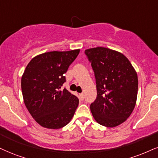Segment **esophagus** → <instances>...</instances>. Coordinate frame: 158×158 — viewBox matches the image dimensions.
Returning a JSON list of instances; mask_svg holds the SVG:
<instances>
[{"label":"esophagus","mask_w":158,"mask_h":158,"mask_svg":"<svg viewBox=\"0 0 158 158\" xmlns=\"http://www.w3.org/2000/svg\"><path fill=\"white\" fill-rule=\"evenodd\" d=\"M79 98H80V100H83V99H84V94H81L79 95Z\"/></svg>","instance_id":"obj_1"}]
</instances>
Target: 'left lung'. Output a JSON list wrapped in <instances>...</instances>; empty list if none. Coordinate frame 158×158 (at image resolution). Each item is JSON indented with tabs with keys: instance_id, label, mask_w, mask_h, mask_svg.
Segmentation results:
<instances>
[{
	"instance_id": "left-lung-1",
	"label": "left lung",
	"mask_w": 158,
	"mask_h": 158,
	"mask_svg": "<svg viewBox=\"0 0 158 158\" xmlns=\"http://www.w3.org/2000/svg\"><path fill=\"white\" fill-rule=\"evenodd\" d=\"M96 78L97 96L90 109L95 121L115 127L127 119L137 100L135 69L122 52L103 47L85 50Z\"/></svg>"
}]
</instances>
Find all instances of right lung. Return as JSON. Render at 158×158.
Returning a JSON list of instances; mask_svg holds the SVG:
<instances>
[{
	"instance_id": "right-lung-1",
	"label": "right lung",
	"mask_w": 158,
	"mask_h": 158,
	"mask_svg": "<svg viewBox=\"0 0 158 158\" xmlns=\"http://www.w3.org/2000/svg\"><path fill=\"white\" fill-rule=\"evenodd\" d=\"M80 49L50 51L36 56L21 78L23 101L37 123L48 129H60L69 123L79 104L77 97L66 89L60 90L69 65Z\"/></svg>"
}]
</instances>
